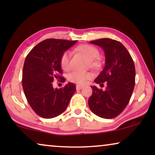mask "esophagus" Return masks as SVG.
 Instances as JSON below:
<instances>
[{
	"instance_id": "1",
	"label": "esophagus",
	"mask_w": 155,
	"mask_h": 155,
	"mask_svg": "<svg viewBox=\"0 0 155 155\" xmlns=\"http://www.w3.org/2000/svg\"><path fill=\"white\" fill-rule=\"evenodd\" d=\"M82 88H83V86H82V85H79V84L76 85V89H77V90H80Z\"/></svg>"
}]
</instances>
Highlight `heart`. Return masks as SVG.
I'll return each mask as SVG.
<instances>
[{
	"mask_svg": "<svg viewBox=\"0 0 155 155\" xmlns=\"http://www.w3.org/2000/svg\"><path fill=\"white\" fill-rule=\"evenodd\" d=\"M78 51L81 52L87 58L90 60V65L92 66H97L98 65L97 61L95 59L99 56V52L94 46L83 44L80 45L77 48ZM71 54L69 51H66L61 55L60 58V64L63 70H68L70 68V59H71ZM93 78V74L91 72H80V71H72L68 73L67 76L68 80L70 82L78 84H85L89 80Z\"/></svg>",
	"mask_w": 155,
	"mask_h": 155,
	"instance_id": "heart-1",
	"label": "heart"
}]
</instances>
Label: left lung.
Masks as SVG:
<instances>
[{
    "mask_svg": "<svg viewBox=\"0 0 155 155\" xmlns=\"http://www.w3.org/2000/svg\"><path fill=\"white\" fill-rule=\"evenodd\" d=\"M103 48L105 66L94 80L105 90L91 86L92 94L88 100L91 111L99 117L113 118L119 115L130 101L135 87V69L132 57L120 42L109 38L90 41Z\"/></svg>",
    "mask_w": 155,
    "mask_h": 155,
    "instance_id": "8db88e82",
    "label": "left lung"
}]
</instances>
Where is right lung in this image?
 <instances>
[{"instance_id": "1", "label": "right lung", "mask_w": 155, "mask_h": 155, "mask_svg": "<svg viewBox=\"0 0 155 155\" xmlns=\"http://www.w3.org/2000/svg\"><path fill=\"white\" fill-rule=\"evenodd\" d=\"M77 41L48 39L30 51L25 58L22 71V87L31 109L44 118L56 117L65 111L76 90L75 84L68 82L63 88L54 89V79L63 71L60 58L63 53Z\"/></svg>"}]
</instances>
